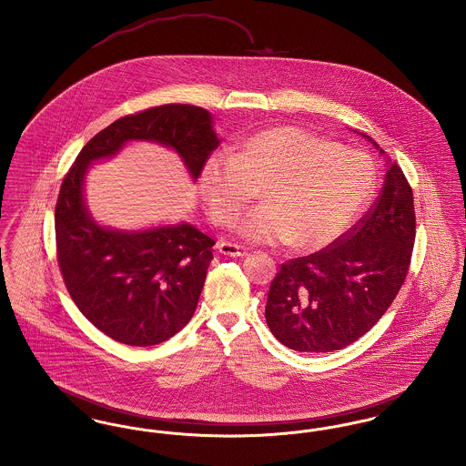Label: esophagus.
I'll return each mask as SVG.
<instances>
[{
	"mask_svg": "<svg viewBox=\"0 0 466 466\" xmlns=\"http://www.w3.org/2000/svg\"><path fill=\"white\" fill-rule=\"evenodd\" d=\"M218 251L222 255H228V257H244V255H248V249L244 246L230 243V241H220L218 243Z\"/></svg>",
	"mask_w": 466,
	"mask_h": 466,
	"instance_id": "34e87169",
	"label": "esophagus"
}]
</instances>
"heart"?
<instances>
[{
    "label": "heart",
    "instance_id": "obj_1",
    "mask_svg": "<svg viewBox=\"0 0 466 466\" xmlns=\"http://www.w3.org/2000/svg\"><path fill=\"white\" fill-rule=\"evenodd\" d=\"M376 171L365 154L316 134L279 126L241 141L232 156H213L200 188L211 218L236 222L260 198L264 206L239 225L255 243H291L318 249L355 222L374 190Z\"/></svg>",
    "mask_w": 466,
    "mask_h": 466
}]
</instances>
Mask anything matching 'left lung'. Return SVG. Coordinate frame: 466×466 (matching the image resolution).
Here are the masks:
<instances>
[{"instance_id":"left-lung-1","label":"left lung","mask_w":466,"mask_h":466,"mask_svg":"<svg viewBox=\"0 0 466 466\" xmlns=\"http://www.w3.org/2000/svg\"><path fill=\"white\" fill-rule=\"evenodd\" d=\"M414 241L412 188L393 162L376 202L348 232L281 264L267 293L270 332L299 353H330L353 344L399 295Z\"/></svg>"}]
</instances>
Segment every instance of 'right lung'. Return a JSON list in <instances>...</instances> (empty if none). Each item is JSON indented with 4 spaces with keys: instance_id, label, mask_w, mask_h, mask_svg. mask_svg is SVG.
<instances>
[{
    "instance_id": "obj_1",
    "label": "right lung",
    "mask_w": 466,
    "mask_h": 466,
    "mask_svg": "<svg viewBox=\"0 0 466 466\" xmlns=\"http://www.w3.org/2000/svg\"><path fill=\"white\" fill-rule=\"evenodd\" d=\"M131 139L173 147L194 177L220 141L204 108L154 106L96 134L63 179L56 202V249L67 293L97 330L116 342L147 348L171 339L194 316L215 241L187 223L127 234L90 218L82 194L87 166L116 154Z\"/></svg>"
}]
</instances>
